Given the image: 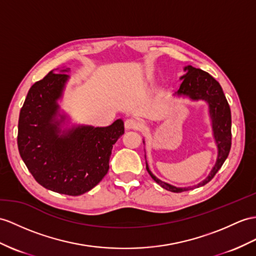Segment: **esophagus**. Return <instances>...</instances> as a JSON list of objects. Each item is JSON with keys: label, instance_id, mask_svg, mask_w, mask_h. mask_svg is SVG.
Returning a JSON list of instances; mask_svg holds the SVG:
<instances>
[{"label": "esophagus", "instance_id": "1", "mask_svg": "<svg viewBox=\"0 0 256 256\" xmlns=\"http://www.w3.org/2000/svg\"><path fill=\"white\" fill-rule=\"evenodd\" d=\"M124 128H126L127 130L139 129L140 122L138 120H134V118H128V120H126V122H124Z\"/></svg>", "mask_w": 256, "mask_h": 256}]
</instances>
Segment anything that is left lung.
Listing matches in <instances>:
<instances>
[{"label":"left lung","mask_w":256,"mask_h":256,"mask_svg":"<svg viewBox=\"0 0 256 256\" xmlns=\"http://www.w3.org/2000/svg\"><path fill=\"white\" fill-rule=\"evenodd\" d=\"M184 74L179 78V80L182 81V84H180L179 90L172 96L175 98H186L190 102L203 101L208 104L212 132H213L212 134H213L216 144L217 156L213 168L210 170L208 177L202 182L194 186H177L162 182L156 176H154L153 172L150 170L146 155H144L146 170L154 182H158L162 188L177 193L188 191L193 188H200L210 182L228 158L230 148H232V112H230L229 104L220 84L210 74L192 67L191 65L184 66ZM143 144L146 146L144 139H143Z\"/></svg>","instance_id":"obj_1"}]
</instances>
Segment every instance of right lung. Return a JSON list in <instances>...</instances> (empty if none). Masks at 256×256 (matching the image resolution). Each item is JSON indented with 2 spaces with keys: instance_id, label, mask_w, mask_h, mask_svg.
Masks as SVG:
<instances>
[{
  "instance_id": "obj_1",
  "label": "right lung",
  "mask_w": 256,
  "mask_h": 256,
  "mask_svg": "<svg viewBox=\"0 0 256 256\" xmlns=\"http://www.w3.org/2000/svg\"><path fill=\"white\" fill-rule=\"evenodd\" d=\"M70 72L52 70L31 86L20 110L17 144L36 182L60 194L80 196L108 174L112 148L124 128L122 118L108 127L72 122L60 108Z\"/></svg>"
}]
</instances>
